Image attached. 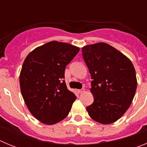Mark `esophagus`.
I'll use <instances>...</instances> for the list:
<instances>
[{
    "label": "esophagus",
    "mask_w": 147,
    "mask_h": 147,
    "mask_svg": "<svg viewBox=\"0 0 147 147\" xmlns=\"http://www.w3.org/2000/svg\"><path fill=\"white\" fill-rule=\"evenodd\" d=\"M83 92H85V89L78 90V93H82Z\"/></svg>",
    "instance_id": "obj_1"
}]
</instances>
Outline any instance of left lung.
Masks as SVG:
<instances>
[{"mask_svg":"<svg viewBox=\"0 0 147 147\" xmlns=\"http://www.w3.org/2000/svg\"><path fill=\"white\" fill-rule=\"evenodd\" d=\"M82 52L93 80L90 91L94 102L87 111L100 124H112L124 115L134 98V66L125 55L105 42L84 46Z\"/></svg>","mask_w":147,"mask_h":147,"instance_id":"8db88e82","label":"left lung"}]
</instances>
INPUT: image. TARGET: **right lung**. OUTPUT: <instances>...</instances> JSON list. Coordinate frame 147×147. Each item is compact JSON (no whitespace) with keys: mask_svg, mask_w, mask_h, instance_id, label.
Listing matches in <instances>:
<instances>
[{"mask_svg":"<svg viewBox=\"0 0 147 147\" xmlns=\"http://www.w3.org/2000/svg\"><path fill=\"white\" fill-rule=\"evenodd\" d=\"M80 48L51 41L30 52L20 74L21 93L30 113L37 120L51 125L66 118L76 97L65 82L66 65Z\"/></svg>","mask_w":147,"mask_h":147,"instance_id":"1","label":"right lung"}]
</instances>
